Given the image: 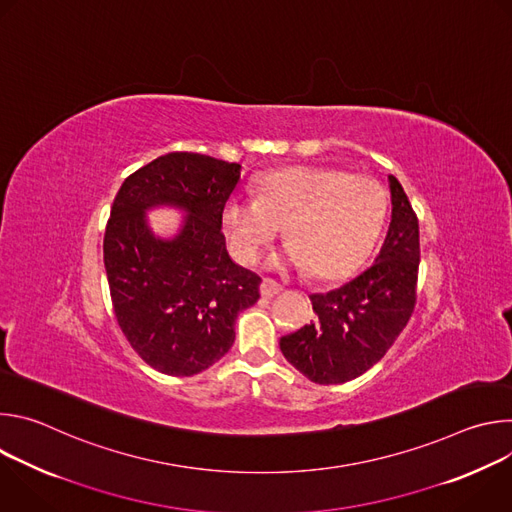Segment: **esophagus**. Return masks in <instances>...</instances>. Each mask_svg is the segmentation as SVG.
I'll list each match as a JSON object with an SVG mask.
<instances>
[{
  "instance_id": "34e87169",
  "label": "esophagus",
  "mask_w": 512,
  "mask_h": 512,
  "mask_svg": "<svg viewBox=\"0 0 512 512\" xmlns=\"http://www.w3.org/2000/svg\"><path fill=\"white\" fill-rule=\"evenodd\" d=\"M279 291H281V285L275 279L263 277V281H261V296L263 298H273L279 294Z\"/></svg>"
}]
</instances>
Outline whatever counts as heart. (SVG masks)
Masks as SVG:
<instances>
[{
    "mask_svg": "<svg viewBox=\"0 0 512 512\" xmlns=\"http://www.w3.org/2000/svg\"><path fill=\"white\" fill-rule=\"evenodd\" d=\"M385 218V192L364 174L296 166L255 182V198L231 196L221 212L233 257L253 263L285 227L281 261L330 279L354 269L371 251ZM279 261V259H275Z\"/></svg>",
    "mask_w": 512,
    "mask_h": 512,
    "instance_id": "obj_1",
    "label": "heart"
}]
</instances>
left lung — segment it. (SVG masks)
Segmentation results:
<instances>
[{"mask_svg":"<svg viewBox=\"0 0 512 512\" xmlns=\"http://www.w3.org/2000/svg\"><path fill=\"white\" fill-rule=\"evenodd\" d=\"M385 243L362 273L310 296L316 320L279 340L291 367L318 385H338L367 373L393 346L417 302L419 223L395 176Z\"/></svg>","mask_w":512,"mask_h":512,"instance_id":"1","label":"left lung"}]
</instances>
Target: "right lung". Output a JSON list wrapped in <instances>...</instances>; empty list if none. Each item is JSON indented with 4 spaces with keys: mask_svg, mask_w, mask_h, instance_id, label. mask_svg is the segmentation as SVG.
Instances as JSON below:
<instances>
[{
    "mask_svg": "<svg viewBox=\"0 0 512 512\" xmlns=\"http://www.w3.org/2000/svg\"><path fill=\"white\" fill-rule=\"evenodd\" d=\"M239 178V164L172 152L127 176L113 200L103 239L113 312L131 348L164 375L192 377L221 360L237 314L259 300L261 277L233 263L221 231ZM158 203L189 212L172 242L144 225Z\"/></svg>",
    "mask_w": 512,
    "mask_h": 512,
    "instance_id": "obj_1",
    "label": "right lung"
}]
</instances>
